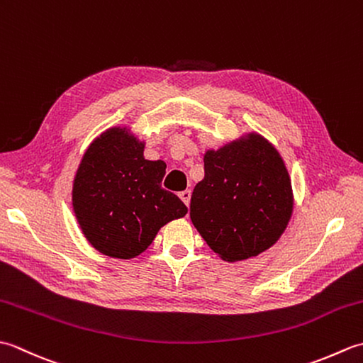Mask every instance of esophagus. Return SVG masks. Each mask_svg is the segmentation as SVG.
Returning <instances> with one entry per match:
<instances>
[{
	"mask_svg": "<svg viewBox=\"0 0 363 363\" xmlns=\"http://www.w3.org/2000/svg\"><path fill=\"white\" fill-rule=\"evenodd\" d=\"M179 198L184 201V204L189 206L190 204V198H191V191L190 190H182L179 194Z\"/></svg>",
	"mask_w": 363,
	"mask_h": 363,
	"instance_id": "1",
	"label": "esophagus"
}]
</instances>
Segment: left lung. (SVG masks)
I'll use <instances>...</instances> for the list:
<instances>
[{
    "label": "left lung",
    "mask_w": 363,
    "mask_h": 363,
    "mask_svg": "<svg viewBox=\"0 0 363 363\" xmlns=\"http://www.w3.org/2000/svg\"><path fill=\"white\" fill-rule=\"evenodd\" d=\"M291 212L289 172L267 138L251 133L206 151L204 179L191 194L190 218L223 260H245L268 250Z\"/></svg>",
    "instance_id": "obj_1"
}]
</instances>
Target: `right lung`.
<instances>
[{
  "mask_svg": "<svg viewBox=\"0 0 363 363\" xmlns=\"http://www.w3.org/2000/svg\"><path fill=\"white\" fill-rule=\"evenodd\" d=\"M143 150L126 128H111L90 143L74 176L73 211L82 234L115 259L142 254L162 226L187 213L160 186L165 162L146 160Z\"/></svg>",
  "mask_w": 363,
  "mask_h": 363,
  "instance_id": "1",
  "label": "right lung"
}]
</instances>
